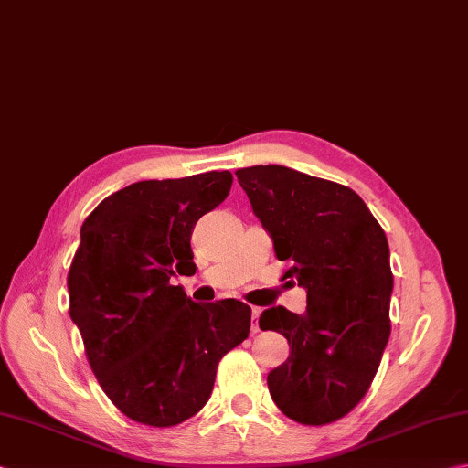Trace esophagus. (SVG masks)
<instances>
[{
  "label": "esophagus",
  "mask_w": 468,
  "mask_h": 468,
  "mask_svg": "<svg viewBox=\"0 0 468 468\" xmlns=\"http://www.w3.org/2000/svg\"><path fill=\"white\" fill-rule=\"evenodd\" d=\"M260 314H261L260 308H251V333H258L260 331V324H258Z\"/></svg>",
  "instance_id": "34e87169"
}]
</instances>
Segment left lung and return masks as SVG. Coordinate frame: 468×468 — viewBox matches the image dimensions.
Here are the masks:
<instances>
[{"label": "left lung", "mask_w": 468, "mask_h": 468, "mask_svg": "<svg viewBox=\"0 0 468 468\" xmlns=\"http://www.w3.org/2000/svg\"><path fill=\"white\" fill-rule=\"evenodd\" d=\"M280 261L306 290V313L263 310L261 331L288 338L290 356L270 371L276 406L294 422L331 424L359 404L389 338V245L349 186L286 166L237 170Z\"/></svg>", "instance_id": "left-lung-1"}]
</instances>
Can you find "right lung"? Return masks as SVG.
Returning <instances> with one entry per match:
<instances>
[{
    "label": "right lung",
    "mask_w": 468,
    "mask_h": 468,
    "mask_svg": "<svg viewBox=\"0 0 468 468\" xmlns=\"http://www.w3.org/2000/svg\"><path fill=\"white\" fill-rule=\"evenodd\" d=\"M233 174L142 180L107 197L80 227L70 263V318L109 399L135 422L168 428L192 418L217 365L250 335L235 298L192 302L178 273L195 271L190 235L227 198Z\"/></svg>",
    "instance_id": "1"
}]
</instances>
